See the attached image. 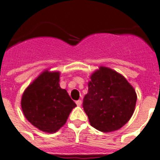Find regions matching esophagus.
<instances>
[{
    "mask_svg": "<svg viewBox=\"0 0 160 160\" xmlns=\"http://www.w3.org/2000/svg\"><path fill=\"white\" fill-rule=\"evenodd\" d=\"M76 104L78 105V106H81L82 105V101L79 99V100H77L76 101Z\"/></svg>",
    "mask_w": 160,
    "mask_h": 160,
    "instance_id": "esophagus-1",
    "label": "esophagus"
}]
</instances>
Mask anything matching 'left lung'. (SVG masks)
I'll return each instance as SVG.
<instances>
[{
	"mask_svg": "<svg viewBox=\"0 0 160 160\" xmlns=\"http://www.w3.org/2000/svg\"><path fill=\"white\" fill-rule=\"evenodd\" d=\"M136 101V92L124 76L101 66L91 74L82 107L91 126L108 133L121 129L129 121Z\"/></svg>",
	"mask_w": 160,
	"mask_h": 160,
	"instance_id": "8db88e82",
	"label": "left lung"
}]
</instances>
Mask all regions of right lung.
<instances>
[{
    "instance_id": "add662e5",
    "label": "right lung",
    "mask_w": 160,
    "mask_h": 160,
    "mask_svg": "<svg viewBox=\"0 0 160 160\" xmlns=\"http://www.w3.org/2000/svg\"><path fill=\"white\" fill-rule=\"evenodd\" d=\"M59 78V72L43 71L22 97V109L27 121L46 133L59 130L77 106L66 90L60 87Z\"/></svg>"
}]
</instances>
